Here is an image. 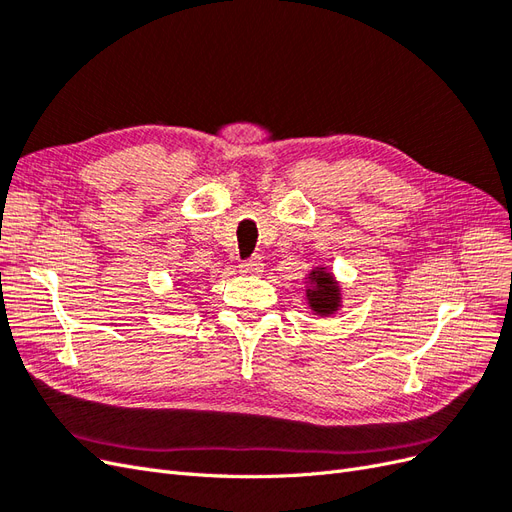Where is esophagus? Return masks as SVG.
<instances>
[{
	"instance_id": "obj_1",
	"label": "esophagus",
	"mask_w": 512,
	"mask_h": 512,
	"mask_svg": "<svg viewBox=\"0 0 512 512\" xmlns=\"http://www.w3.org/2000/svg\"><path fill=\"white\" fill-rule=\"evenodd\" d=\"M262 269H265V262H262L260 256L247 258V260H243L241 265H239V271H241L243 275H252V277L262 275Z\"/></svg>"
}]
</instances>
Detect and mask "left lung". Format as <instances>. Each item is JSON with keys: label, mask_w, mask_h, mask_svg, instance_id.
Returning <instances> with one entry per match:
<instances>
[{"label": "left lung", "mask_w": 512, "mask_h": 512, "mask_svg": "<svg viewBox=\"0 0 512 512\" xmlns=\"http://www.w3.org/2000/svg\"><path fill=\"white\" fill-rule=\"evenodd\" d=\"M307 280H309V286L305 294H307L309 309H312L314 314L331 316L339 307H342V290H339L337 280L327 269L324 267L312 269L307 275Z\"/></svg>", "instance_id": "1"}]
</instances>
